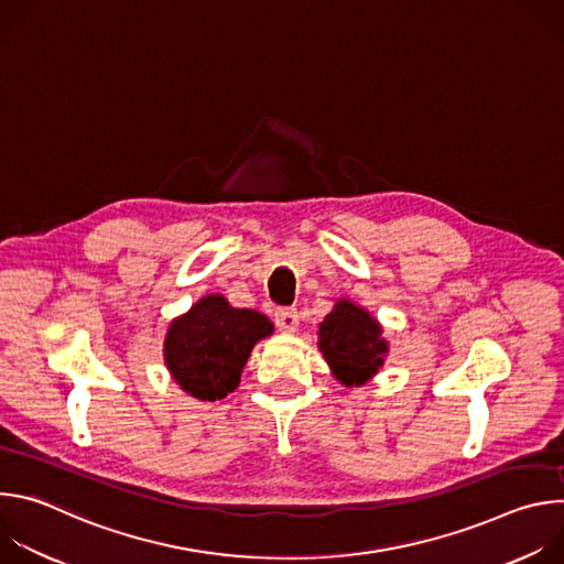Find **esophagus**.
I'll return each instance as SVG.
<instances>
[{"mask_svg": "<svg viewBox=\"0 0 564 564\" xmlns=\"http://www.w3.org/2000/svg\"><path fill=\"white\" fill-rule=\"evenodd\" d=\"M274 321L281 333H296L299 330V312L296 307H279L274 312Z\"/></svg>", "mask_w": 564, "mask_h": 564, "instance_id": "1", "label": "esophagus"}]
</instances>
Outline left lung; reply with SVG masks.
<instances>
[{
	"mask_svg": "<svg viewBox=\"0 0 564 564\" xmlns=\"http://www.w3.org/2000/svg\"><path fill=\"white\" fill-rule=\"evenodd\" d=\"M379 321L350 299H339L335 310L318 326V350L324 352L335 377L346 386L372 379L388 355Z\"/></svg>",
	"mask_w": 564,
	"mask_h": 564,
	"instance_id": "8db88e82",
	"label": "left lung"
}]
</instances>
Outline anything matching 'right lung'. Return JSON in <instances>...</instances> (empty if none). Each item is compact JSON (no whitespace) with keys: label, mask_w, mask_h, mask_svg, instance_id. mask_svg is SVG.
Segmentation results:
<instances>
[{"label":"right lung","mask_w":564,"mask_h":564,"mask_svg":"<svg viewBox=\"0 0 564 564\" xmlns=\"http://www.w3.org/2000/svg\"><path fill=\"white\" fill-rule=\"evenodd\" d=\"M272 333L265 314L231 307L225 296L207 294L172 321L163 348L165 364L185 392L216 401L238 388L252 348Z\"/></svg>","instance_id":"obj_1"}]
</instances>
